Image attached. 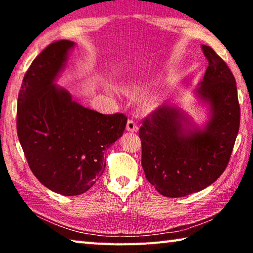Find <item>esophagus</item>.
I'll use <instances>...</instances> for the list:
<instances>
[{
	"label": "esophagus",
	"instance_id": "1",
	"mask_svg": "<svg viewBox=\"0 0 253 253\" xmlns=\"http://www.w3.org/2000/svg\"><path fill=\"white\" fill-rule=\"evenodd\" d=\"M126 129H127L128 131L135 132V131L138 130V127H137L136 123H135L134 121H132V119H128V122H127V125H126Z\"/></svg>",
	"mask_w": 253,
	"mask_h": 253
}]
</instances>
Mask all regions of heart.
I'll list each match as a JSON object with an SVG mask.
<instances>
[{"label": "heart", "mask_w": 253, "mask_h": 253, "mask_svg": "<svg viewBox=\"0 0 253 253\" xmlns=\"http://www.w3.org/2000/svg\"><path fill=\"white\" fill-rule=\"evenodd\" d=\"M140 87L139 84H132V88L134 89H138ZM155 101H156V98H151V99H149V105H154L155 104Z\"/></svg>", "instance_id": "1"}]
</instances>
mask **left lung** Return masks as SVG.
Wrapping results in <instances>:
<instances>
[{"mask_svg":"<svg viewBox=\"0 0 253 253\" xmlns=\"http://www.w3.org/2000/svg\"><path fill=\"white\" fill-rule=\"evenodd\" d=\"M209 61L195 96L209 108V119L198 127L183 109L163 105L139 128L142 166L148 182L168 198L204 190L228 165L240 126L237 84L226 63L202 45Z\"/></svg>","mask_w":253,"mask_h":253,"instance_id":"1","label":"left lung"}]
</instances>
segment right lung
Segmentation results:
<instances>
[{
	"instance_id": "add662e5",
	"label": "right lung",
	"mask_w": 253,
	"mask_h": 253,
	"mask_svg": "<svg viewBox=\"0 0 253 253\" xmlns=\"http://www.w3.org/2000/svg\"><path fill=\"white\" fill-rule=\"evenodd\" d=\"M75 42H53L33 60L18 97L16 128L40 183L66 196L88 191L106 168L104 153L125 130L123 114L102 115L72 100L55 81Z\"/></svg>"
}]
</instances>
